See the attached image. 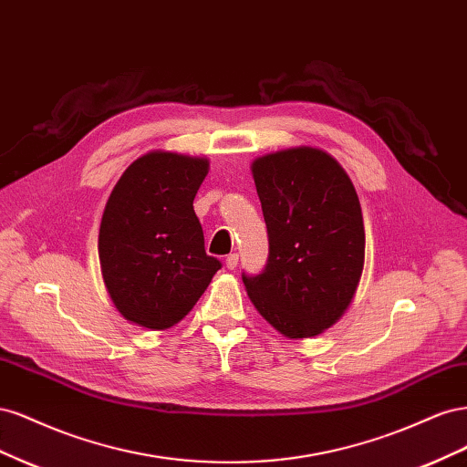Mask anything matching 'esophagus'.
<instances>
[{
  "instance_id": "esophagus-1",
  "label": "esophagus",
  "mask_w": 467,
  "mask_h": 467,
  "mask_svg": "<svg viewBox=\"0 0 467 467\" xmlns=\"http://www.w3.org/2000/svg\"><path fill=\"white\" fill-rule=\"evenodd\" d=\"M237 263H239V255H237V253H230V255L225 257V266H228L230 271H235Z\"/></svg>"
}]
</instances>
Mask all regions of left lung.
I'll use <instances>...</instances> for the list:
<instances>
[{
    "instance_id": "left-lung-1",
    "label": "left lung",
    "mask_w": 467,
    "mask_h": 467,
    "mask_svg": "<svg viewBox=\"0 0 467 467\" xmlns=\"http://www.w3.org/2000/svg\"><path fill=\"white\" fill-rule=\"evenodd\" d=\"M268 235L259 275H242L259 314L288 338L323 333L345 314L364 266L355 187L331 155L292 148L253 161Z\"/></svg>"
}]
</instances>
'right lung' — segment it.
<instances>
[{"mask_svg":"<svg viewBox=\"0 0 467 467\" xmlns=\"http://www.w3.org/2000/svg\"><path fill=\"white\" fill-rule=\"evenodd\" d=\"M208 161L150 151L119 179L99 230L107 290L119 312L148 329H167L199 302L222 263L206 255L192 201Z\"/></svg>","mask_w":467,"mask_h":467,"instance_id":"1","label":"right lung"}]
</instances>
